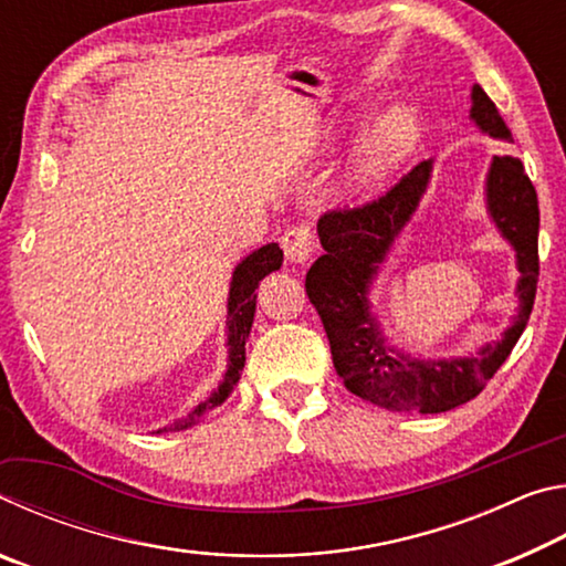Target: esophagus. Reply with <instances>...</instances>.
I'll return each mask as SVG.
<instances>
[{
  "label": "esophagus",
  "mask_w": 566,
  "mask_h": 566,
  "mask_svg": "<svg viewBox=\"0 0 566 566\" xmlns=\"http://www.w3.org/2000/svg\"><path fill=\"white\" fill-rule=\"evenodd\" d=\"M282 249H284L286 262L304 266L312 262L314 252H317V239H314V232L310 227L296 224L282 234Z\"/></svg>",
  "instance_id": "34e87169"
}]
</instances>
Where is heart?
Segmentation results:
<instances>
[{
	"mask_svg": "<svg viewBox=\"0 0 566 566\" xmlns=\"http://www.w3.org/2000/svg\"><path fill=\"white\" fill-rule=\"evenodd\" d=\"M417 145V117L407 107L391 109L387 117L364 139L357 165L352 169V187L357 191H375L385 187L389 177L405 165Z\"/></svg>",
	"mask_w": 566,
	"mask_h": 566,
	"instance_id": "b5f03b06",
	"label": "heart"
}]
</instances>
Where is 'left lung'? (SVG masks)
<instances>
[{"instance_id":"left-lung-1","label":"left lung","mask_w":566,"mask_h":566,"mask_svg":"<svg viewBox=\"0 0 566 566\" xmlns=\"http://www.w3.org/2000/svg\"><path fill=\"white\" fill-rule=\"evenodd\" d=\"M469 117L496 139H512L486 92L474 84ZM432 159L419 161L385 195L359 207L324 212L317 222L324 254L306 272V296L322 317L332 361L352 395L389 411L439 415L467 405L486 387L530 322L539 282V202L532 179L516 157H494L486 175V209L502 237L514 247L520 270V312L500 342L452 359H411L387 347L369 312V286L389 247L424 197Z\"/></svg>"}]
</instances>
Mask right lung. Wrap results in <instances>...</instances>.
Instances as JSON below:
<instances>
[{
	"mask_svg": "<svg viewBox=\"0 0 566 566\" xmlns=\"http://www.w3.org/2000/svg\"><path fill=\"white\" fill-rule=\"evenodd\" d=\"M282 249L280 244H264L254 249L252 254L244 256L242 262L237 264L232 274V286H229V302H227V347H229V364L224 371L222 385L202 405H197L187 415L171 421L159 432H179V429H187L191 424H199L209 411L222 405V401L232 395L234 385L242 377L244 369V344L249 337V329H252L254 322V310H256V286L264 280L266 274L280 270L282 266Z\"/></svg>",
	"mask_w": 566,
	"mask_h": 566,
	"instance_id": "obj_1",
	"label": "right lung"
}]
</instances>
